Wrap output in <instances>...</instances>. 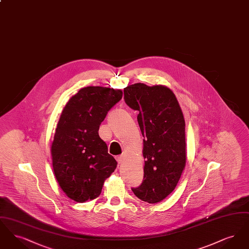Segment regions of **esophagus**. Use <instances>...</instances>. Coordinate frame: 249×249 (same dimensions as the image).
<instances>
[{
  "label": "esophagus",
  "instance_id": "34e87169",
  "mask_svg": "<svg viewBox=\"0 0 249 249\" xmlns=\"http://www.w3.org/2000/svg\"><path fill=\"white\" fill-rule=\"evenodd\" d=\"M116 159H117V160H118V162H119V164H121V163H123L124 160H125V156H124V155H120V156H118Z\"/></svg>",
  "mask_w": 249,
  "mask_h": 249
}]
</instances>
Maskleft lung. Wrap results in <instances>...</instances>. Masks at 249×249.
Masks as SVG:
<instances>
[{"label": "left lung", "mask_w": 249, "mask_h": 249, "mask_svg": "<svg viewBox=\"0 0 249 249\" xmlns=\"http://www.w3.org/2000/svg\"><path fill=\"white\" fill-rule=\"evenodd\" d=\"M128 107L138 111L143 137L142 184L131 190L140 200L156 203L176 189L186 165L185 119L178 99L164 86L136 83L124 89Z\"/></svg>", "instance_id": "8db88e82"}]
</instances>
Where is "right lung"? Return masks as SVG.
<instances>
[{"label": "right lung", "instance_id": "add662e5", "mask_svg": "<svg viewBox=\"0 0 249 249\" xmlns=\"http://www.w3.org/2000/svg\"><path fill=\"white\" fill-rule=\"evenodd\" d=\"M122 91L87 87L72 96L61 112L51 145L52 165L61 190L73 201L97 198L118 162L108 154L99 128Z\"/></svg>", "mask_w": 249, "mask_h": 249}]
</instances>
